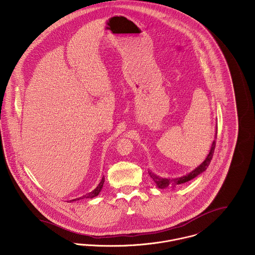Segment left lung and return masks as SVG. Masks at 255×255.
Instances as JSON below:
<instances>
[{
    "label": "left lung",
    "mask_w": 255,
    "mask_h": 255,
    "mask_svg": "<svg viewBox=\"0 0 255 255\" xmlns=\"http://www.w3.org/2000/svg\"><path fill=\"white\" fill-rule=\"evenodd\" d=\"M215 137L217 138V128H216V134H215ZM215 146H216V142L215 140L213 141L212 146H211V149H210V152L209 154L207 155V157L205 158V160L202 162V164H200L197 168H195L192 172H190L189 174L181 177V178H176V179H165V178H161L155 174H153L152 172H148L149 173V176L151 177V179L153 180V182H155V184L157 185V187L159 188H167V187H174V186H177V185H180L182 184L184 182H189L191 181L192 179H194L195 177H197L198 175H200L201 173H203L209 166L211 160H212V157H213V154H214V150H215Z\"/></svg>",
    "instance_id": "obj_1"
}]
</instances>
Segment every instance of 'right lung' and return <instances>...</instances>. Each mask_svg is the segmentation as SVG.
<instances>
[{
	"label": "right lung",
	"instance_id": "add662e5",
	"mask_svg": "<svg viewBox=\"0 0 255 255\" xmlns=\"http://www.w3.org/2000/svg\"><path fill=\"white\" fill-rule=\"evenodd\" d=\"M104 182H105V178H104V176H103L102 180L100 181V182H99V184L97 185V187H96V188H95L94 190H92L91 192H89V193H87V194H85V195H83V196H81V197L75 198V199H73V200H70V201L72 202V201H76V200H79V199H82V198H93V197L97 196V195L99 194V192L101 191L102 187H103V184H104Z\"/></svg>",
	"mask_w": 255,
	"mask_h": 255
}]
</instances>
